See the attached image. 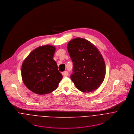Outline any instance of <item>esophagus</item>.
<instances>
[{
  "mask_svg": "<svg viewBox=\"0 0 134 134\" xmlns=\"http://www.w3.org/2000/svg\"><path fill=\"white\" fill-rule=\"evenodd\" d=\"M62 74H63V75L64 76H67L68 75V71H64V72H62Z\"/></svg>",
  "mask_w": 134,
  "mask_h": 134,
  "instance_id": "34e87169",
  "label": "esophagus"
}]
</instances>
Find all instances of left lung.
I'll list each match as a JSON object with an SVG mask.
<instances>
[{
  "mask_svg": "<svg viewBox=\"0 0 134 134\" xmlns=\"http://www.w3.org/2000/svg\"><path fill=\"white\" fill-rule=\"evenodd\" d=\"M68 51L73 63L70 78L79 90L92 92L102 84L105 76V64L99 50L88 41L80 37L70 41Z\"/></svg>",
  "mask_w": 134,
  "mask_h": 134,
  "instance_id": "1",
  "label": "left lung"
}]
</instances>
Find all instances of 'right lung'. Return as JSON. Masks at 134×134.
I'll return each instance as SVG.
<instances>
[{"label": "right lung", "mask_w": 134, "mask_h": 134, "mask_svg": "<svg viewBox=\"0 0 134 134\" xmlns=\"http://www.w3.org/2000/svg\"><path fill=\"white\" fill-rule=\"evenodd\" d=\"M55 48L50 45L39 47L24 61L21 76L26 86L38 94L50 93L57 88L63 78L53 60Z\"/></svg>", "instance_id": "1"}]
</instances>
